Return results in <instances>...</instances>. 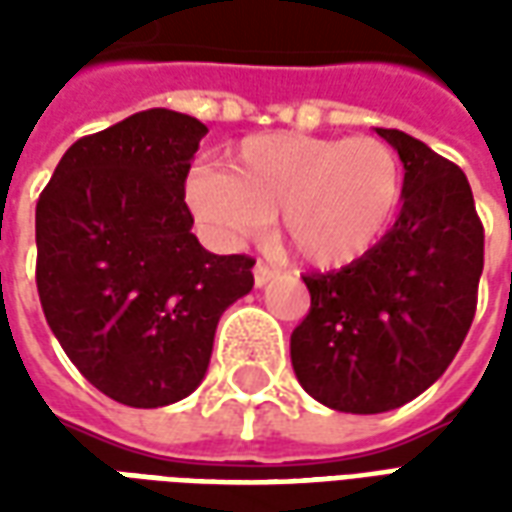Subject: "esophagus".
I'll return each mask as SVG.
<instances>
[{
    "label": "esophagus",
    "mask_w": 512,
    "mask_h": 512,
    "mask_svg": "<svg viewBox=\"0 0 512 512\" xmlns=\"http://www.w3.org/2000/svg\"><path fill=\"white\" fill-rule=\"evenodd\" d=\"M274 277H277V268L268 266V263H257V266H255V285H257V288L268 285V282H271Z\"/></svg>",
    "instance_id": "1"
}]
</instances>
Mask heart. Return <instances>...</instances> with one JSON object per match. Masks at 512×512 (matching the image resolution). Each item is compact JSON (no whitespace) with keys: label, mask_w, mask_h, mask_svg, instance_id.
<instances>
[{"label":"heart","mask_w":512,"mask_h":512,"mask_svg":"<svg viewBox=\"0 0 512 512\" xmlns=\"http://www.w3.org/2000/svg\"><path fill=\"white\" fill-rule=\"evenodd\" d=\"M186 197L224 244L263 235L279 216L304 260L345 266L389 230L403 202V164L378 136H252L230 172L216 164L194 169Z\"/></svg>","instance_id":"1"}]
</instances>
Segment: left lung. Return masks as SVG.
I'll list each match as a JSON object with an SVG mask.
<instances>
[{"label": "left lung", "instance_id": "obj_1", "mask_svg": "<svg viewBox=\"0 0 512 512\" xmlns=\"http://www.w3.org/2000/svg\"><path fill=\"white\" fill-rule=\"evenodd\" d=\"M403 161V205L367 255L310 274L290 362L318 403L381 414L422 395L458 354L477 310L483 222L469 180L425 142L376 128Z\"/></svg>", "mask_w": 512, "mask_h": 512}]
</instances>
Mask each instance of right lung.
<instances>
[{
    "label": "right lung",
    "instance_id": "obj_1",
    "mask_svg": "<svg viewBox=\"0 0 512 512\" xmlns=\"http://www.w3.org/2000/svg\"><path fill=\"white\" fill-rule=\"evenodd\" d=\"M208 134L147 109L76 139L35 211L38 296L62 351L123 406L158 408L205 378L222 312L255 260L213 255L191 233L186 175Z\"/></svg>",
    "mask_w": 512,
    "mask_h": 512
}]
</instances>
